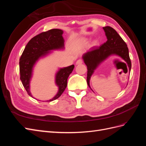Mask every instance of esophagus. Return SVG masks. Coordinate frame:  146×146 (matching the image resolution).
<instances>
[{"mask_svg":"<svg viewBox=\"0 0 146 146\" xmlns=\"http://www.w3.org/2000/svg\"><path fill=\"white\" fill-rule=\"evenodd\" d=\"M83 63V60H78L76 61V65H80Z\"/></svg>","mask_w":146,"mask_h":146,"instance_id":"obj_1","label":"esophagus"}]
</instances>
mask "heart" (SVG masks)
<instances>
[{
  "label": "heart",
  "mask_w": 146,
  "mask_h": 146,
  "mask_svg": "<svg viewBox=\"0 0 146 146\" xmlns=\"http://www.w3.org/2000/svg\"><path fill=\"white\" fill-rule=\"evenodd\" d=\"M88 42H89V39H88V38H85L83 39V42L84 44H88ZM97 44H98V41H97L96 40H94V41H92V44H93V45H96Z\"/></svg>",
  "instance_id": "obj_1"
}]
</instances>
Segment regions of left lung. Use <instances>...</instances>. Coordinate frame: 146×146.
I'll list each match as a JSON object with an SVG mask.
<instances>
[{"label": "left lung", "mask_w": 146, "mask_h": 146, "mask_svg": "<svg viewBox=\"0 0 146 146\" xmlns=\"http://www.w3.org/2000/svg\"><path fill=\"white\" fill-rule=\"evenodd\" d=\"M107 41L99 47H93L82 56L84 63L87 66V83L90 87V82L92 75L97 68L109 56L116 55L124 60L129 67V72L131 63L129 56V48L126 43L119 36L116 31L109 26L103 27Z\"/></svg>", "instance_id": "1"}]
</instances>
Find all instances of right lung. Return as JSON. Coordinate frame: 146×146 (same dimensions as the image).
<instances>
[{"instance_id":"right-lung-1","label":"right lung","mask_w":146,"mask_h":146,"mask_svg":"<svg viewBox=\"0 0 146 146\" xmlns=\"http://www.w3.org/2000/svg\"><path fill=\"white\" fill-rule=\"evenodd\" d=\"M63 31L54 29L42 32L32 38L26 45L19 60L20 79L28 94L33 98L30 92V81L33 68L37 61L51 53V51L64 48ZM74 68V65L60 68L55 74V84L58 91L52 99L53 101L62 94L67 86V80Z\"/></svg>"}]
</instances>
